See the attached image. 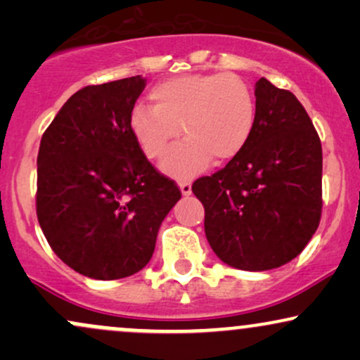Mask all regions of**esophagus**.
Here are the masks:
<instances>
[{
	"mask_svg": "<svg viewBox=\"0 0 360 360\" xmlns=\"http://www.w3.org/2000/svg\"><path fill=\"white\" fill-rule=\"evenodd\" d=\"M179 189L184 196H188V194H191V183L189 181H179Z\"/></svg>",
	"mask_w": 360,
	"mask_h": 360,
	"instance_id": "1",
	"label": "esophagus"
}]
</instances>
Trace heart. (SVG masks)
<instances>
[{
    "instance_id": "b5f03b06",
    "label": "heart",
    "mask_w": 360,
    "mask_h": 360,
    "mask_svg": "<svg viewBox=\"0 0 360 360\" xmlns=\"http://www.w3.org/2000/svg\"><path fill=\"white\" fill-rule=\"evenodd\" d=\"M152 106L130 111L131 135L148 159L166 152L177 135L186 140L167 152L162 169L176 177L193 176L212 160L226 162L249 142L257 118L255 94L233 72L184 74L150 89Z\"/></svg>"
}]
</instances>
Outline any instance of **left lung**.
I'll return each instance as SVG.
<instances>
[{
    "mask_svg": "<svg viewBox=\"0 0 360 360\" xmlns=\"http://www.w3.org/2000/svg\"><path fill=\"white\" fill-rule=\"evenodd\" d=\"M257 118L249 142L212 176L193 183L205 233L223 262L269 271L307 247L321 218V142L291 91L255 82Z\"/></svg>",
    "mask_w": 360,
    "mask_h": 360,
    "instance_id": "left-lung-1",
    "label": "left lung"
}]
</instances>
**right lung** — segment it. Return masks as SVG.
Here are the masks:
<instances>
[{"instance_id":"add662e5","label":"right lung","mask_w":360,"mask_h":360,"mask_svg":"<svg viewBox=\"0 0 360 360\" xmlns=\"http://www.w3.org/2000/svg\"><path fill=\"white\" fill-rule=\"evenodd\" d=\"M142 76L86 86L44 131L37 157V217L49 245L93 279L127 278L147 266L157 232L181 198L131 135Z\"/></svg>"}]
</instances>
